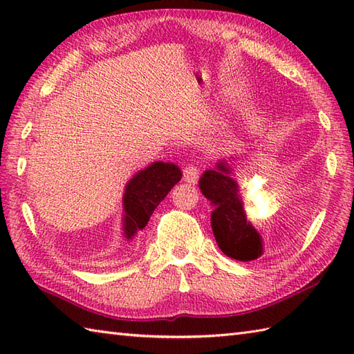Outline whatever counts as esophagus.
<instances>
[{
    "label": "esophagus",
    "mask_w": 354,
    "mask_h": 354,
    "mask_svg": "<svg viewBox=\"0 0 354 354\" xmlns=\"http://www.w3.org/2000/svg\"><path fill=\"white\" fill-rule=\"evenodd\" d=\"M198 179H199V169L193 164L187 165V167L184 169V181L189 184H196Z\"/></svg>",
    "instance_id": "obj_1"
}]
</instances>
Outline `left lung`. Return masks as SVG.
<instances>
[{"label": "left lung", "instance_id": "8db88e82", "mask_svg": "<svg viewBox=\"0 0 354 354\" xmlns=\"http://www.w3.org/2000/svg\"><path fill=\"white\" fill-rule=\"evenodd\" d=\"M199 189L213 207L212 228L221 251L239 261L261 257L263 239L248 221L242 192L231 165L222 160L214 169L205 170L199 179Z\"/></svg>", "mask_w": 354, "mask_h": 354}]
</instances>
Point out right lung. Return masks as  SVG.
<instances>
[{
    "instance_id": "obj_1",
    "label": "right lung",
    "mask_w": 354,
    "mask_h": 354,
    "mask_svg": "<svg viewBox=\"0 0 354 354\" xmlns=\"http://www.w3.org/2000/svg\"><path fill=\"white\" fill-rule=\"evenodd\" d=\"M181 178L183 171L176 164L164 161H155L135 173L126 184L123 194L124 240H132L145 230L155 208Z\"/></svg>"
}]
</instances>
